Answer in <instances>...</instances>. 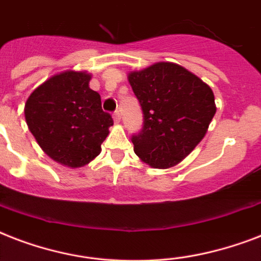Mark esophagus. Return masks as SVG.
<instances>
[{
	"instance_id": "obj_1",
	"label": "esophagus",
	"mask_w": 261,
	"mask_h": 261,
	"mask_svg": "<svg viewBox=\"0 0 261 261\" xmlns=\"http://www.w3.org/2000/svg\"><path fill=\"white\" fill-rule=\"evenodd\" d=\"M120 118H122V116H120V111H115V112H114V120H115V123L120 122Z\"/></svg>"
}]
</instances>
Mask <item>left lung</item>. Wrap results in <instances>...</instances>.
Here are the masks:
<instances>
[{"mask_svg":"<svg viewBox=\"0 0 261 261\" xmlns=\"http://www.w3.org/2000/svg\"><path fill=\"white\" fill-rule=\"evenodd\" d=\"M143 112V127L133 135L135 154L151 168L177 165L206 135L214 118L211 88L180 65L159 62L128 73Z\"/></svg>","mask_w":261,"mask_h":261,"instance_id":"1","label":"left lung"}]
</instances>
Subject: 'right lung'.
I'll return each instance as SVG.
<instances>
[{
    "instance_id": "obj_1",
    "label": "right lung",
    "mask_w": 261,
    "mask_h": 261,
    "mask_svg": "<svg viewBox=\"0 0 261 261\" xmlns=\"http://www.w3.org/2000/svg\"><path fill=\"white\" fill-rule=\"evenodd\" d=\"M87 71L66 70L38 87L25 102L28 128L50 159L69 168L89 164L114 124Z\"/></svg>"
}]
</instances>
